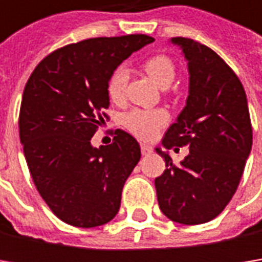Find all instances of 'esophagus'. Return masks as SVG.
Listing matches in <instances>:
<instances>
[{"label":"esophagus","instance_id":"34e87169","mask_svg":"<svg viewBox=\"0 0 262 262\" xmlns=\"http://www.w3.org/2000/svg\"><path fill=\"white\" fill-rule=\"evenodd\" d=\"M141 153L147 156V155H151L153 153V147L147 146V144H141Z\"/></svg>","mask_w":262,"mask_h":262}]
</instances>
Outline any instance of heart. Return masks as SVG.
<instances>
[{
	"label": "heart",
	"instance_id": "1",
	"mask_svg": "<svg viewBox=\"0 0 262 262\" xmlns=\"http://www.w3.org/2000/svg\"><path fill=\"white\" fill-rule=\"evenodd\" d=\"M146 74L160 89H167L173 83L176 76L175 64L170 58L165 55H156L148 58L144 62ZM128 81V71L125 67H118L107 80V96L114 103H121L125 97V87ZM169 116L162 109H134L124 116V125L129 133L141 138L150 140L156 136L157 131L165 125Z\"/></svg>",
	"mask_w": 262,
	"mask_h": 262
}]
</instances>
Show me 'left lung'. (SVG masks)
<instances>
[{
  "label": "left lung",
  "mask_w": 262,
  "mask_h": 262,
  "mask_svg": "<svg viewBox=\"0 0 262 262\" xmlns=\"http://www.w3.org/2000/svg\"><path fill=\"white\" fill-rule=\"evenodd\" d=\"M188 61L185 107L162 140L165 148L189 147L175 165L160 147L166 170L155 179L162 213L181 225H201L217 217L236 192L252 147V126L241 80L208 46L172 37ZM176 150V148H175Z\"/></svg>",
  "instance_id": "1"
}]
</instances>
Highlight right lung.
Instances as JSON below:
<instances>
[{"label": "right lung", "instance_id": "right-lung-1", "mask_svg": "<svg viewBox=\"0 0 262 262\" xmlns=\"http://www.w3.org/2000/svg\"><path fill=\"white\" fill-rule=\"evenodd\" d=\"M153 40L128 35L71 43L42 59L26 83L18 119L26 162L48 207L71 226H102L119 210L140 144L122 129L99 148L92 137L107 118L111 74Z\"/></svg>", "mask_w": 262, "mask_h": 262}]
</instances>
